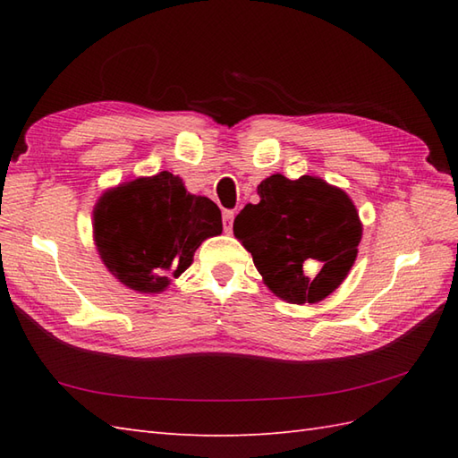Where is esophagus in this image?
Segmentation results:
<instances>
[{"mask_svg": "<svg viewBox=\"0 0 458 458\" xmlns=\"http://www.w3.org/2000/svg\"><path fill=\"white\" fill-rule=\"evenodd\" d=\"M222 220H224V230L228 232H232V220H234V210H224L222 212Z\"/></svg>", "mask_w": 458, "mask_h": 458, "instance_id": "34e87169", "label": "esophagus"}]
</instances>
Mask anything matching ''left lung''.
<instances>
[{"label":"left lung","instance_id":"obj_1","mask_svg":"<svg viewBox=\"0 0 458 458\" xmlns=\"http://www.w3.org/2000/svg\"><path fill=\"white\" fill-rule=\"evenodd\" d=\"M259 202L234 220L264 284L287 303H318L343 284L358 256L362 222L348 194L318 177L271 174ZM318 264V271L306 266Z\"/></svg>","mask_w":458,"mask_h":458}]
</instances>
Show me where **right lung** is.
<instances>
[{"instance_id":"right-lung-1","label":"right lung","mask_w":458,"mask_h":458,"mask_svg":"<svg viewBox=\"0 0 458 458\" xmlns=\"http://www.w3.org/2000/svg\"><path fill=\"white\" fill-rule=\"evenodd\" d=\"M222 232L220 208L161 171L106 191L94 207V242L110 274L140 293H161Z\"/></svg>"}]
</instances>
